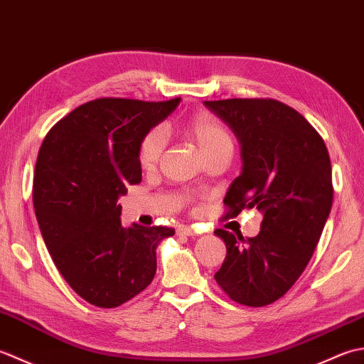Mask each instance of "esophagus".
<instances>
[{
	"label": "esophagus",
	"instance_id": "obj_1",
	"mask_svg": "<svg viewBox=\"0 0 364 364\" xmlns=\"http://www.w3.org/2000/svg\"><path fill=\"white\" fill-rule=\"evenodd\" d=\"M197 233L194 227L191 225H180L176 228V235L178 236H194Z\"/></svg>",
	"mask_w": 364,
	"mask_h": 364
}]
</instances>
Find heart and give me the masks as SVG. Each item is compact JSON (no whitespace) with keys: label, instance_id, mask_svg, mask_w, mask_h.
Masks as SVG:
<instances>
[{"label":"heart","instance_id":"b5f03b06","mask_svg":"<svg viewBox=\"0 0 364 364\" xmlns=\"http://www.w3.org/2000/svg\"><path fill=\"white\" fill-rule=\"evenodd\" d=\"M183 131L198 146L205 158L218 153H233V136L227 127L213 117L198 115L184 123ZM162 150H164V136L158 129L150 131L139 146V164L145 170L154 168L161 159Z\"/></svg>","mask_w":364,"mask_h":364}]
</instances>
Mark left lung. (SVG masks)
Returning <instances> with one entry per match:
<instances>
[{
	"mask_svg": "<svg viewBox=\"0 0 364 364\" xmlns=\"http://www.w3.org/2000/svg\"><path fill=\"white\" fill-rule=\"evenodd\" d=\"M241 144L242 170L230 184L227 215L262 213L259 233L225 230L227 257L215 282L231 300L264 306L291 289L311 259L333 202L327 146L304 115L272 98L205 102Z\"/></svg>",
	"mask_w": 364,
	"mask_h": 364,
	"instance_id": "obj_1",
	"label": "left lung"
}]
</instances>
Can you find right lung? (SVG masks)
Segmentation results:
<instances>
[{
    "mask_svg": "<svg viewBox=\"0 0 364 364\" xmlns=\"http://www.w3.org/2000/svg\"><path fill=\"white\" fill-rule=\"evenodd\" d=\"M180 102L92 100L60 119L38 150V228L60 275L92 305L120 306L144 291L156 274V247L175 235L168 227L123 228L117 202L142 181V139Z\"/></svg>",
    "mask_w": 364,
    "mask_h": 364,
    "instance_id": "1",
    "label": "right lung"
}]
</instances>
